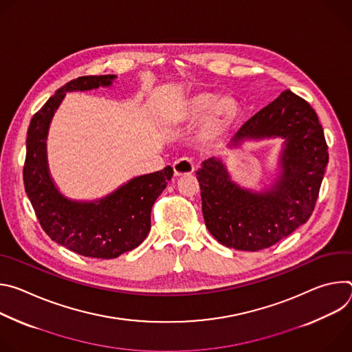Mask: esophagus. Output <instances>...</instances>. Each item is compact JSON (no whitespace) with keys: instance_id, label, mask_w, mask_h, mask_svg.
<instances>
[{"instance_id":"obj_1","label":"esophagus","mask_w":352,"mask_h":352,"mask_svg":"<svg viewBox=\"0 0 352 352\" xmlns=\"http://www.w3.org/2000/svg\"><path fill=\"white\" fill-rule=\"evenodd\" d=\"M173 168H174V174H175L177 177L189 175V174H192L193 170H195L192 162L188 160V159H179V160L174 162Z\"/></svg>"}]
</instances>
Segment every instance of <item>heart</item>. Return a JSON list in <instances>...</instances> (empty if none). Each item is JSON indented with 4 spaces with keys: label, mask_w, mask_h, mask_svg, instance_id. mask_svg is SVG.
I'll list each match as a JSON object with an SVG mask.
<instances>
[{
    "label": "heart",
    "mask_w": 352,
    "mask_h": 352,
    "mask_svg": "<svg viewBox=\"0 0 352 352\" xmlns=\"http://www.w3.org/2000/svg\"><path fill=\"white\" fill-rule=\"evenodd\" d=\"M242 116L238 100L231 94L202 90L170 103L162 114L164 125L184 129L199 122L196 139L204 147H217L235 132Z\"/></svg>",
    "instance_id": "1"
}]
</instances>
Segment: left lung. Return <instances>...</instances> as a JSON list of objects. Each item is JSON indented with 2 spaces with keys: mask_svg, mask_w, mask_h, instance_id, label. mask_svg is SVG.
<instances>
[{
  "mask_svg": "<svg viewBox=\"0 0 352 352\" xmlns=\"http://www.w3.org/2000/svg\"><path fill=\"white\" fill-rule=\"evenodd\" d=\"M276 138L283 144L267 188L241 186L216 157L196 171L206 227L227 248L250 252L269 248L305 224L314 212L329 162L327 144L315 110L291 90L249 118L228 148Z\"/></svg>",
  "mask_w": 352,
  "mask_h": 352,
  "instance_id": "1",
  "label": "left lung"
}]
</instances>
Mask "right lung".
<instances>
[{"label":"right lung","instance_id":"1","mask_svg":"<svg viewBox=\"0 0 352 352\" xmlns=\"http://www.w3.org/2000/svg\"><path fill=\"white\" fill-rule=\"evenodd\" d=\"M117 75L80 76L60 87L33 116L26 138L25 190L41 228L57 243L86 258L114 259L139 246L150 231V212L173 177L162 171L129 179L94 200L67 197L48 168L47 136L67 93L113 86Z\"/></svg>","mask_w":352,"mask_h":352}]
</instances>
